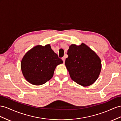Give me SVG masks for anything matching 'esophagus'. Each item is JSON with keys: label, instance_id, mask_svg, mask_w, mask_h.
I'll return each instance as SVG.
<instances>
[{"label": "esophagus", "instance_id": "obj_1", "mask_svg": "<svg viewBox=\"0 0 121 121\" xmlns=\"http://www.w3.org/2000/svg\"><path fill=\"white\" fill-rule=\"evenodd\" d=\"M62 60H63V63H65V57L62 58Z\"/></svg>", "mask_w": 121, "mask_h": 121}]
</instances>
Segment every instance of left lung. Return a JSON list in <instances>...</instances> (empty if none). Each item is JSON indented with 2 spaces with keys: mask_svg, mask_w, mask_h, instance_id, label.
<instances>
[{
  "mask_svg": "<svg viewBox=\"0 0 121 121\" xmlns=\"http://www.w3.org/2000/svg\"><path fill=\"white\" fill-rule=\"evenodd\" d=\"M65 66L70 78L84 87L90 86L97 80L101 69V62L95 52L86 44H71L67 51Z\"/></svg>",
  "mask_w": 121,
  "mask_h": 121,
  "instance_id": "8db88e82",
  "label": "left lung"
}]
</instances>
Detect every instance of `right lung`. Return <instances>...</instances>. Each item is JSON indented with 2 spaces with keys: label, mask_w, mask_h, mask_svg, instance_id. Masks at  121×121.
Returning <instances> with one entry per match:
<instances>
[{
  "label": "right lung",
  "mask_w": 121,
  "mask_h": 121,
  "mask_svg": "<svg viewBox=\"0 0 121 121\" xmlns=\"http://www.w3.org/2000/svg\"><path fill=\"white\" fill-rule=\"evenodd\" d=\"M63 61L52 50L50 44L38 45L27 52L21 63L24 78L30 84L41 85L53 77L54 70Z\"/></svg>",
  "instance_id": "add662e5"
}]
</instances>
